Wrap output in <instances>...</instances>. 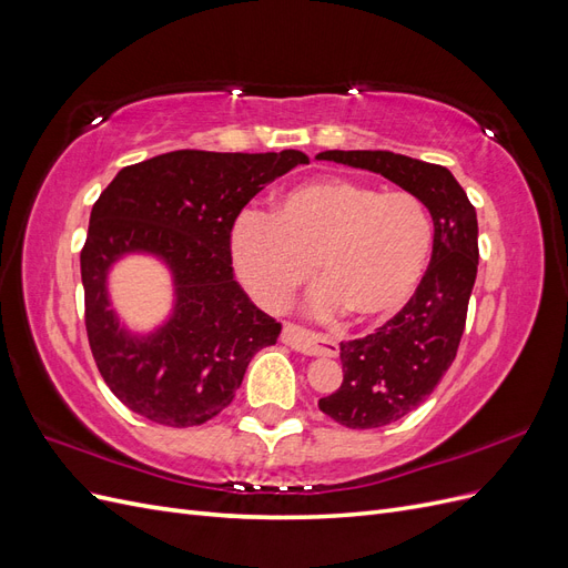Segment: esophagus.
Returning a JSON list of instances; mask_svg holds the SVG:
<instances>
[{
    "mask_svg": "<svg viewBox=\"0 0 568 568\" xmlns=\"http://www.w3.org/2000/svg\"><path fill=\"white\" fill-rule=\"evenodd\" d=\"M282 341L286 343V346H291L298 353H305V355H320V357H336L338 355L336 341L324 338L313 332H305L296 324H284Z\"/></svg>",
    "mask_w": 568,
    "mask_h": 568,
    "instance_id": "obj_1",
    "label": "esophagus"
}]
</instances>
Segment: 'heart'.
Here are the masks:
<instances>
[{"mask_svg":"<svg viewBox=\"0 0 568 568\" xmlns=\"http://www.w3.org/2000/svg\"><path fill=\"white\" fill-rule=\"evenodd\" d=\"M432 217L409 192H379L346 178L291 186L274 213L234 222L232 261L248 294L282 311L313 277L315 307H348L359 320L393 315L409 301L432 251Z\"/></svg>","mask_w":568,"mask_h":568,"instance_id":"b5f03b06","label":"heart"}]
</instances>
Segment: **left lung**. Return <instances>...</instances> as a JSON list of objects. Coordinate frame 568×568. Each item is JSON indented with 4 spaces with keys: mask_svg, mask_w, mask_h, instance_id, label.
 <instances>
[{
    "mask_svg": "<svg viewBox=\"0 0 568 568\" xmlns=\"http://www.w3.org/2000/svg\"><path fill=\"white\" fill-rule=\"evenodd\" d=\"M334 161L382 175L417 196L434 220V251L403 311L365 338L341 343L343 384L320 400L348 428L403 419L434 393L457 355L478 267L476 211L448 168L393 151H322Z\"/></svg>",
    "mask_w": 568,
    "mask_h": 568,
    "instance_id": "8db88e82",
    "label": "left lung"
}]
</instances>
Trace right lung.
<instances>
[{
    "label": "right lung",
    "instance_id": "1",
    "mask_svg": "<svg viewBox=\"0 0 568 568\" xmlns=\"http://www.w3.org/2000/svg\"><path fill=\"white\" fill-rule=\"evenodd\" d=\"M303 151H170L120 170L97 199L80 253L84 326L115 398L163 426H199L242 386L251 357L282 324L251 303L232 270V227L244 205ZM151 254L174 280V311L151 333H130L110 307L118 260Z\"/></svg>",
    "mask_w": 568,
    "mask_h": 568
}]
</instances>
